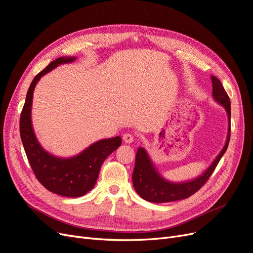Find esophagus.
Returning <instances> with one entry per match:
<instances>
[{
  "instance_id": "1",
  "label": "esophagus",
  "mask_w": 253,
  "mask_h": 253,
  "mask_svg": "<svg viewBox=\"0 0 253 253\" xmlns=\"http://www.w3.org/2000/svg\"><path fill=\"white\" fill-rule=\"evenodd\" d=\"M133 139H134V137H133V135H132L131 133H125V134L123 135V141H124L125 143H127V144L132 143Z\"/></svg>"
}]
</instances>
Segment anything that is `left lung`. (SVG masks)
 <instances>
[{
	"mask_svg": "<svg viewBox=\"0 0 253 253\" xmlns=\"http://www.w3.org/2000/svg\"><path fill=\"white\" fill-rule=\"evenodd\" d=\"M211 82L212 96L214 100L226 109L228 116L229 128L225 146H224L222 151L219 153V155L213 161L209 169L202 175H200L198 178L182 183H173L165 180L156 172L152 162L145 151V149L138 148L135 155V166L132 173V182L136 193L143 199L154 203H164L189 198L190 196L194 195L196 192H198L207 183L214 169H216L222 156L225 153L230 138V100L227 92L224 89L220 80L217 77L211 76Z\"/></svg>",
	"mask_w": 253,
	"mask_h": 253,
	"instance_id": "left-lung-1",
	"label": "left lung"
}]
</instances>
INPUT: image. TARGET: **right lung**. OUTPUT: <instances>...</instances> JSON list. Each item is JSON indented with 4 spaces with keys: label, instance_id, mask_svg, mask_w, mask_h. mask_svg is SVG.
<instances>
[{
    "label": "right lung",
    "instance_id": "add662e5",
    "mask_svg": "<svg viewBox=\"0 0 253 253\" xmlns=\"http://www.w3.org/2000/svg\"><path fill=\"white\" fill-rule=\"evenodd\" d=\"M74 60L75 57H59L36 75L27 91L20 119L21 138L35 177L46 190L64 197H80L90 191L98 179L103 162L122 144L120 136L101 139L79 155L63 160L45 152L37 142L31 124L32 98L36 83L57 65Z\"/></svg>",
    "mask_w": 253,
    "mask_h": 253
}]
</instances>
